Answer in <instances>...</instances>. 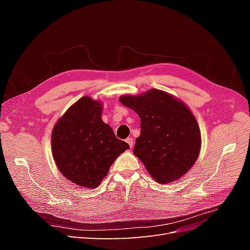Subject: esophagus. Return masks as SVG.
<instances>
[{"instance_id":"34e87169","label":"esophagus","mask_w":250,"mask_h":250,"mask_svg":"<svg viewBox=\"0 0 250 250\" xmlns=\"http://www.w3.org/2000/svg\"><path fill=\"white\" fill-rule=\"evenodd\" d=\"M126 143L128 144V145H129L130 148L133 147V140H132V138H127L126 139Z\"/></svg>"}]
</instances>
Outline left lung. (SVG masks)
Listing matches in <instances>:
<instances>
[{
    "instance_id": "left-lung-1",
    "label": "left lung",
    "mask_w": 250,
    "mask_h": 250,
    "mask_svg": "<svg viewBox=\"0 0 250 250\" xmlns=\"http://www.w3.org/2000/svg\"><path fill=\"white\" fill-rule=\"evenodd\" d=\"M120 102L141 119V134L133 153L153 179L168 184L187 174L201 148L200 129L190 108L156 88L138 96H121Z\"/></svg>"
}]
</instances>
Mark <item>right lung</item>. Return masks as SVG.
Wrapping results in <instances>:
<instances>
[{
	"mask_svg": "<svg viewBox=\"0 0 250 250\" xmlns=\"http://www.w3.org/2000/svg\"><path fill=\"white\" fill-rule=\"evenodd\" d=\"M103 104L84 96L75 102L52 130L51 148L60 173L80 188H95L116 158L129 149L101 119Z\"/></svg>",
	"mask_w": 250,
	"mask_h": 250,
	"instance_id": "add662e5",
	"label": "right lung"
}]
</instances>
